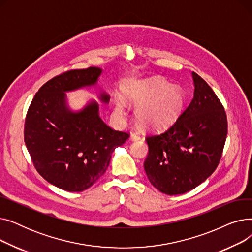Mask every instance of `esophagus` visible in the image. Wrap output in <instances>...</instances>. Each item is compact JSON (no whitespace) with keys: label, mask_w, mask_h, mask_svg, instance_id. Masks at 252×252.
Segmentation results:
<instances>
[{"label":"esophagus","mask_w":252,"mask_h":252,"mask_svg":"<svg viewBox=\"0 0 252 252\" xmlns=\"http://www.w3.org/2000/svg\"><path fill=\"white\" fill-rule=\"evenodd\" d=\"M141 139V137L138 135V134H131L130 135V140L131 141H138V140H140Z\"/></svg>","instance_id":"1"}]
</instances>
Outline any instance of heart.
Wrapping results in <instances>:
<instances>
[{"mask_svg": "<svg viewBox=\"0 0 252 252\" xmlns=\"http://www.w3.org/2000/svg\"><path fill=\"white\" fill-rule=\"evenodd\" d=\"M125 101L136 108L139 124L149 128H163L174 124L182 113L186 98L178 86H171L161 77H151L128 84L124 90ZM125 101L113 99V113L117 118L126 115Z\"/></svg>", "mask_w": 252, "mask_h": 252, "instance_id": "obj_1", "label": "heart"}]
</instances>
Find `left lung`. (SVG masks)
I'll return each instance as SVG.
<instances>
[{
    "instance_id": "left-lung-1",
    "label": "left lung",
    "mask_w": 252,
    "mask_h": 252,
    "mask_svg": "<svg viewBox=\"0 0 252 252\" xmlns=\"http://www.w3.org/2000/svg\"><path fill=\"white\" fill-rule=\"evenodd\" d=\"M193 99L174 126L147 138L144 168L150 183L167 195L186 193L216 170L228 125L221 103L207 83L192 72Z\"/></svg>"
}]
</instances>
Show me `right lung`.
<instances>
[{
	"instance_id": "1",
	"label": "right lung",
	"mask_w": 252,
	"mask_h": 252,
	"mask_svg": "<svg viewBox=\"0 0 252 252\" xmlns=\"http://www.w3.org/2000/svg\"><path fill=\"white\" fill-rule=\"evenodd\" d=\"M99 67L75 69L47 82L35 94L26 114L24 142L38 174L54 186L82 192L107 169L114 149L128 134L112 129L99 114V104L89 100L81 109L68 104L66 93L95 88L98 100L109 95L99 85Z\"/></svg>"
}]
</instances>
